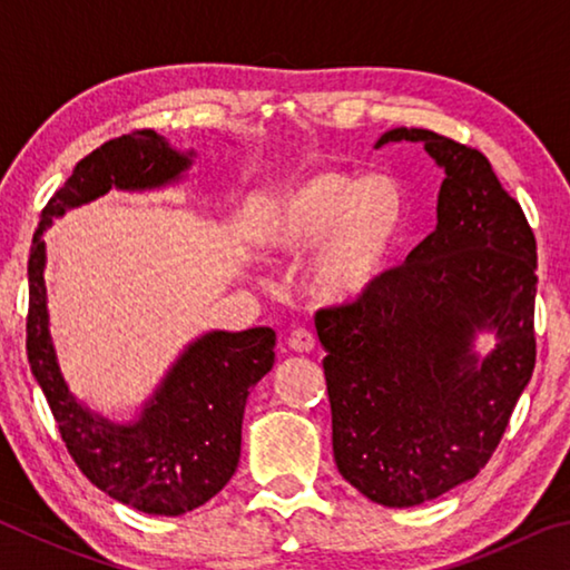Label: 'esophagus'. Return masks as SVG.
Instances as JSON below:
<instances>
[{"label": "esophagus", "instance_id": "34e87169", "mask_svg": "<svg viewBox=\"0 0 570 570\" xmlns=\"http://www.w3.org/2000/svg\"><path fill=\"white\" fill-rule=\"evenodd\" d=\"M288 350L292 352H298V354H306L314 350V334L308 330H294L292 334H288Z\"/></svg>", "mask_w": 570, "mask_h": 570}]
</instances>
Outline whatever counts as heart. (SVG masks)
Listing matches in <instances>:
<instances>
[{
	"mask_svg": "<svg viewBox=\"0 0 570 570\" xmlns=\"http://www.w3.org/2000/svg\"><path fill=\"white\" fill-rule=\"evenodd\" d=\"M407 226V196L390 173L314 170L266 198L256 244L276 262H306L324 302H356L387 274Z\"/></svg>",
	"mask_w": 570,
	"mask_h": 570,
	"instance_id": "b5f03b06",
	"label": "heart"
}]
</instances>
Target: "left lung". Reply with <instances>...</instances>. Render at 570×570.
<instances>
[{
  "label": "left lung",
  "instance_id": "1",
  "mask_svg": "<svg viewBox=\"0 0 570 570\" xmlns=\"http://www.w3.org/2000/svg\"><path fill=\"white\" fill-rule=\"evenodd\" d=\"M445 170L438 226L354 304L322 308L316 334L342 478L374 503L412 508L485 468L535 366V238L475 148L420 128ZM494 350L478 355L476 336Z\"/></svg>",
  "mask_w": 570,
  "mask_h": 570
}]
</instances>
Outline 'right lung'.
<instances>
[{
	"label": "right lung",
	"mask_w": 570,
	"mask_h": 570,
	"mask_svg": "<svg viewBox=\"0 0 570 570\" xmlns=\"http://www.w3.org/2000/svg\"><path fill=\"white\" fill-rule=\"evenodd\" d=\"M196 150H178L156 130L105 142L77 163L45 206L30 248L27 360L57 428L92 485L150 515H183L224 490L240 458V422L250 387L274 366L276 332H206L170 364L132 420H110L77 400L65 382L47 308L45 230L67 210L105 193H146L188 176Z\"/></svg>",
	"instance_id": "obj_1"
}]
</instances>
